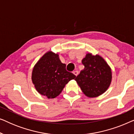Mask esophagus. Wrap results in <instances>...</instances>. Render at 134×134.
<instances>
[{"label": "esophagus", "mask_w": 134, "mask_h": 134, "mask_svg": "<svg viewBox=\"0 0 134 134\" xmlns=\"http://www.w3.org/2000/svg\"><path fill=\"white\" fill-rule=\"evenodd\" d=\"M73 73H74V74L75 75V76H77V75L79 74V72L77 71H74V72H73Z\"/></svg>", "instance_id": "esophagus-1"}]
</instances>
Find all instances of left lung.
Masks as SVG:
<instances>
[{"label": "left lung", "mask_w": 134, "mask_h": 134, "mask_svg": "<svg viewBox=\"0 0 134 134\" xmlns=\"http://www.w3.org/2000/svg\"><path fill=\"white\" fill-rule=\"evenodd\" d=\"M84 69L75 80L82 92L90 98L100 96L106 91L111 81V68L99 55L87 54L82 60Z\"/></svg>", "instance_id": "8db88e82"}]
</instances>
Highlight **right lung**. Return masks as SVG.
I'll return each mask as SVG.
<instances>
[{
  "label": "right lung",
  "mask_w": 134,
  "mask_h": 134,
  "mask_svg": "<svg viewBox=\"0 0 134 134\" xmlns=\"http://www.w3.org/2000/svg\"><path fill=\"white\" fill-rule=\"evenodd\" d=\"M76 77L66 70V65L62 63L57 54L49 51L34 66L32 80L40 94L52 99L58 96L66 84Z\"/></svg>",
  "instance_id": "add662e5"
}]
</instances>
